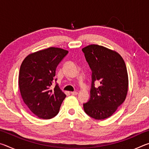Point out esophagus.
<instances>
[{"label":"esophagus","mask_w":149,"mask_h":149,"mask_svg":"<svg viewBox=\"0 0 149 149\" xmlns=\"http://www.w3.org/2000/svg\"><path fill=\"white\" fill-rule=\"evenodd\" d=\"M72 95H77V91H74V92H71L70 93Z\"/></svg>","instance_id":"esophagus-1"}]
</instances>
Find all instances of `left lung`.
<instances>
[{"label": "left lung", "instance_id": "obj_1", "mask_svg": "<svg viewBox=\"0 0 149 149\" xmlns=\"http://www.w3.org/2000/svg\"><path fill=\"white\" fill-rule=\"evenodd\" d=\"M82 51L92 71L90 99L84 104V110L95 120H104L114 114L127 96L125 62L118 52L98 45H90ZM96 82L100 84L98 88Z\"/></svg>", "mask_w": 149, "mask_h": 149}]
</instances>
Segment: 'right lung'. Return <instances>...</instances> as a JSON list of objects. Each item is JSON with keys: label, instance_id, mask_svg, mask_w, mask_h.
<instances>
[{"label": "right lung", "instance_id": "1", "mask_svg": "<svg viewBox=\"0 0 149 149\" xmlns=\"http://www.w3.org/2000/svg\"><path fill=\"white\" fill-rule=\"evenodd\" d=\"M68 53L60 48L50 47L30 54L22 62L19 73L22 97L29 110L39 118L50 119L59 112L66 97L56 85L50 89L56 69Z\"/></svg>", "mask_w": 149, "mask_h": 149}]
</instances>
